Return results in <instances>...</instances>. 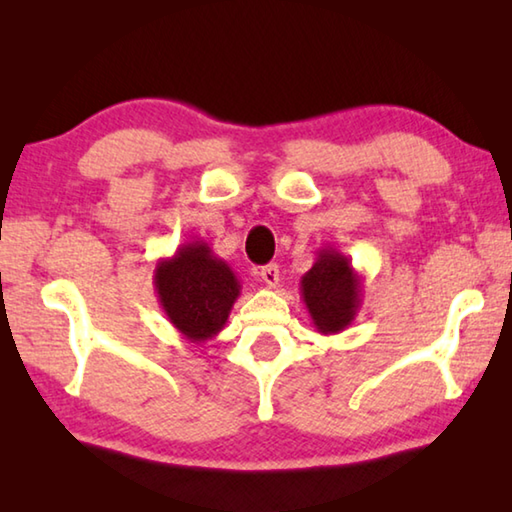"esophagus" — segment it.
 <instances>
[{
	"label": "esophagus",
	"instance_id": "esophagus-1",
	"mask_svg": "<svg viewBox=\"0 0 512 512\" xmlns=\"http://www.w3.org/2000/svg\"><path fill=\"white\" fill-rule=\"evenodd\" d=\"M259 277H262V282L266 287H277L280 284V266L277 264H266L262 266V271H259Z\"/></svg>",
	"mask_w": 512,
	"mask_h": 512
}]
</instances>
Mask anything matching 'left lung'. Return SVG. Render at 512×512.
I'll use <instances>...</instances> for the list:
<instances>
[{
    "label": "left lung",
    "instance_id": "1",
    "mask_svg": "<svg viewBox=\"0 0 512 512\" xmlns=\"http://www.w3.org/2000/svg\"><path fill=\"white\" fill-rule=\"evenodd\" d=\"M300 293L320 334H339L352 325L361 307V275L336 248H320L302 275Z\"/></svg>",
    "mask_w": 512,
    "mask_h": 512
}]
</instances>
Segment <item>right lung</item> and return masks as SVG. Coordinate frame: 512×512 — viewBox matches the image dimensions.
Listing matches in <instances>:
<instances>
[{
	"instance_id": "1",
	"label": "right lung",
	"mask_w": 512,
	"mask_h": 512,
	"mask_svg": "<svg viewBox=\"0 0 512 512\" xmlns=\"http://www.w3.org/2000/svg\"><path fill=\"white\" fill-rule=\"evenodd\" d=\"M153 284L169 323L189 343L214 339L241 296L235 271L203 239L187 241L171 257L160 259Z\"/></svg>"
}]
</instances>
